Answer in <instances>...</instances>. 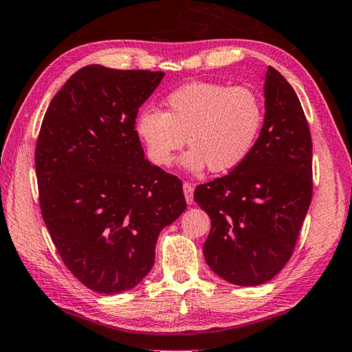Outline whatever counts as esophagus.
<instances>
[{"label": "esophagus", "mask_w": 352, "mask_h": 352, "mask_svg": "<svg viewBox=\"0 0 352 352\" xmlns=\"http://www.w3.org/2000/svg\"><path fill=\"white\" fill-rule=\"evenodd\" d=\"M182 188H184L185 201H187V204H193V185L188 182H184Z\"/></svg>", "instance_id": "1"}]
</instances>
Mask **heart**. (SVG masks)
Instances as JSON below:
<instances>
[{
    "instance_id": "b5f03b06",
    "label": "heart",
    "mask_w": 352,
    "mask_h": 352,
    "mask_svg": "<svg viewBox=\"0 0 352 352\" xmlns=\"http://www.w3.org/2000/svg\"><path fill=\"white\" fill-rule=\"evenodd\" d=\"M165 111L144 109L135 130L151 164L170 167L188 142L184 167L211 173L237 168L254 148L263 122L258 96L247 87L191 82L165 98Z\"/></svg>"
}]
</instances>
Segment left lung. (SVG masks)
Returning <instances> with one entry per match:
<instances>
[{
    "instance_id": "obj_1",
    "label": "left lung",
    "mask_w": 352,
    "mask_h": 352,
    "mask_svg": "<svg viewBox=\"0 0 352 352\" xmlns=\"http://www.w3.org/2000/svg\"><path fill=\"white\" fill-rule=\"evenodd\" d=\"M263 94V127L248 157L195 190L211 219L205 261L241 287L268 282L287 265L313 197V142L299 98L273 67Z\"/></svg>"
}]
</instances>
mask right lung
Masks as SVG:
<instances>
[{
	"label": "right lung",
	"instance_id": "obj_1",
	"mask_svg": "<svg viewBox=\"0 0 352 352\" xmlns=\"http://www.w3.org/2000/svg\"><path fill=\"white\" fill-rule=\"evenodd\" d=\"M162 72L85 65L45 111L35 148L39 207L65 267L101 294L131 289L157 236L187 208L182 182L144 156L135 121Z\"/></svg>",
	"mask_w": 352,
	"mask_h": 352
}]
</instances>
